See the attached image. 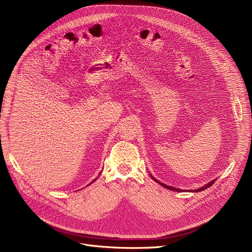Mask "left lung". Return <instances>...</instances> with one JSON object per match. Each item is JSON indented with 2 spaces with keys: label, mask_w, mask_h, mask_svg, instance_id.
<instances>
[{
  "label": "left lung",
  "mask_w": 252,
  "mask_h": 252,
  "mask_svg": "<svg viewBox=\"0 0 252 252\" xmlns=\"http://www.w3.org/2000/svg\"><path fill=\"white\" fill-rule=\"evenodd\" d=\"M152 177V176H151ZM153 178V177H152ZM153 180L155 181V182H157L158 184H160L162 187H164V188H166V189H168V190H173V191H177V192H181L182 190H179V189H176V188H174V187H169V186H166V185H164V184H162V183H160V182H158L156 179H154L153 178ZM215 183V181H211L210 183H208L207 185H205V186H203V187H201V188H199V189H196V190H194L195 192H200V191H203V190H205V189H207V188H209L211 185H213Z\"/></svg>",
  "instance_id": "left-lung-1"
}]
</instances>
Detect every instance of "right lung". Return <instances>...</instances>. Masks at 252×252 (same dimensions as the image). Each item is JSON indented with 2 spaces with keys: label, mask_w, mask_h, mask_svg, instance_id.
Returning a JSON list of instances; mask_svg holds the SVG:
<instances>
[{
  "label": "right lung",
  "mask_w": 252,
  "mask_h": 252,
  "mask_svg": "<svg viewBox=\"0 0 252 252\" xmlns=\"http://www.w3.org/2000/svg\"><path fill=\"white\" fill-rule=\"evenodd\" d=\"M92 183H93V182H92Z\"/></svg>",
  "instance_id": "add662e5"
}]
</instances>
